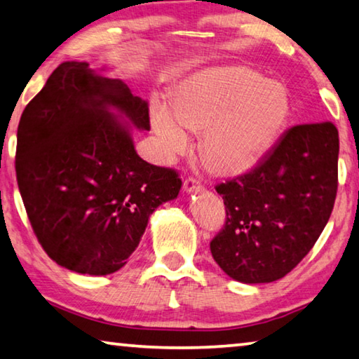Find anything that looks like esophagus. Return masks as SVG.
<instances>
[{"label": "esophagus", "instance_id": "esophagus-1", "mask_svg": "<svg viewBox=\"0 0 359 359\" xmlns=\"http://www.w3.org/2000/svg\"><path fill=\"white\" fill-rule=\"evenodd\" d=\"M201 190H203V184L196 177H193V175H190V177H187L184 180V191L193 193V191H201Z\"/></svg>", "mask_w": 359, "mask_h": 359}]
</instances>
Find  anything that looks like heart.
<instances>
[{
	"instance_id": "heart-1",
	"label": "heart",
	"mask_w": 359,
	"mask_h": 359,
	"mask_svg": "<svg viewBox=\"0 0 359 359\" xmlns=\"http://www.w3.org/2000/svg\"><path fill=\"white\" fill-rule=\"evenodd\" d=\"M291 116L284 84L262 79L241 65L193 73L174 88L169 105L155 102L151 123L166 156L189 149L190 133H200L198 151L220 177L252 170L273 150Z\"/></svg>"
}]
</instances>
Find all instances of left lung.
Here are the masks:
<instances>
[{"instance_id": "obj_1", "label": "left lung", "mask_w": 359, "mask_h": 359, "mask_svg": "<svg viewBox=\"0 0 359 359\" xmlns=\"http://www.w3.org/2000/svg\"><path fill=\"white\" fill-rule=\"evenodd\" d=\"M339 130L331 121L289 128L249 172L217 184L225 224L210 254L233 280H281L315 246L334 209Z\"/></svg>"}]
</instances>
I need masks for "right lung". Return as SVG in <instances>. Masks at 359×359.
Wrapping results in <instances>:
<instances>
[{"label":"right lung","mask_w":359,"mask_h":359,"mask_svg":"<svg viewBox=\"0 0 359 359\" xmlns=\"http://www.w3.org/2000/svg\"><path fill=\"white\" fill-rule=\"evenodd\" d=\"M110 108L150 130L149 105L123 81L64 62L17 128V185L33 233L57 265L83 275L126 265L153 210L182 187L177 170L135 153Z\"/></svg>","instance_id":"obj_1"}]
</instances>
